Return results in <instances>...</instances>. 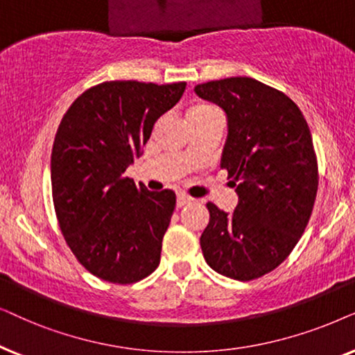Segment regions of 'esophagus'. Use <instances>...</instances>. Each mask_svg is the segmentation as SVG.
I'll return each instance as SVG.
<instances>
[{"label": "esophagus", "instance_id": "1", "mask_svg": "<svg viewBox=\"0 0 355 355\" xmlns=\"http://www.w3.org/2000/svg\"><path fill=\"white\" fill-rule=\"evenodd\" d=\"M193 200L190 196H187V195H178L177 196V207H183V206H187V205H190Z\"/></svg>", "mask_w": 355, "mask_h": 355}]
</instances>
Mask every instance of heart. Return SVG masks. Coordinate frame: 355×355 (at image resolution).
Returning a JSON list of instances; mask_svg holds the SVG:
<instances>
[{
    "label": "heart",
    "instance_id": "obj_1",
    "mask_svg": "<svg viewBox=\"0 0 355 355\" xmlns=\"http://www.w3.org/2000/svg\"><path fill=\"white\" fill-rule=\"evenodd\" d=\"M209 112H214V108L209 107V105H202V103H198V105H193L190 110L187 112V118L206 115V113H209Z\"/></svg>",
    "mask_w": 355,
    "mask_h": 355
}]
</instances>
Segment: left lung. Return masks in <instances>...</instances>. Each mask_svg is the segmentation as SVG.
<instances>
[{
    "mask_svg": "<svg viewBox=\"0 0 355 355\" xmlns=\"http://www.w3.org/2000/svg\"><path fill=\"white\" fill-rule=\"evenodd\" d=\"M195 92L225 112L220 167L239 195L232 214L206 205L202 254L222 276L258 279L289 257L313 211L318 164L310 128L284 92L257 79L227 78L198 84Z\"/></svg>",
    "mask_w": 355,
    "mask_h": 355,
    "instance_id": "1",
    "label": "left lung"
}]
</instances>
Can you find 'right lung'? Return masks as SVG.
<instances>
[{"label":"right lung","mask_w":355,"mask_h":355,"mask_svg":"<svg viewBox=\"0 0 355 355\" xmlns=\"http://www.w3.org/2000/svg\"><path fill=\"white\" fill-rule=\"evenodd\" d=\"M185 87L107 81L83 92L60 123L51 149L56 219L71 252L98 279L133 284L159 266L175 193L149 191L125 170Z\"/></svg>","instance_id":"right-lung-1"}]
</instances>
